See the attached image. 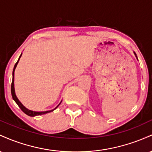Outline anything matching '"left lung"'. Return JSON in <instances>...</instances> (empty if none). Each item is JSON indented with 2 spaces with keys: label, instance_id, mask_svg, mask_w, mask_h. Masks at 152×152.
Returning a JSON list of instances; mask_svg holds the SVG:
<instances>
[{
  "label": "left lung",
  "instance_id": "left-lung-1",
  "mask_svg": "<svg viewBox=\"0 0 152 152\" xmlns=\"http://www.w3.org/2000/svg\"><path fill=\"white\" fill-rule=\"evenodd\" d=\"M134 54H135V56H136V57H137V54H136L135 53H134Z\"/></svg>",
  "mask_w": 152,
  "mask_h": 152
}]
</instances>
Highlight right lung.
<instances>
[{"label":"right lung","mask_w":152,"mask_h":152,"mask_svg":"<svg viewBox=\"0 0 152 152\" xmlns=\"http://www.w3.org/2000/svg\"><path fill=\"white\" fill-rule=\"evenodd\" d=\"M21 55L22 53L20 54V57H19L18 61L15 63V66H14V69H13V81H12V83H11V94H12V97H13V99L15 101V103H16L17 104H18V106L20 107V109L22 110L23 111L24 113H25L26 114H27L28 116H38V115H42V114H47V113H49V112H51V111H53V110H55L56 109L58 106L60 105V104L61 103V102L60 104H58V106H56V107L55 108V109H53V110H50V111H41V112H38V111H31V110H28V109H26V108L24 106L23 104L20 103V101L18 100V98H17L16 95H15V88H14V71H15V68H16L17 66V64H18V63L19 61V60H20V58L21 57Z\"/></svg>","instance_id":"obj_1"}]
</instances>
